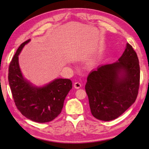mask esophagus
<instances>
[{
	"label": "esophagus",
	"instance_id": "34e87169",
	"mask_svg": "<svg viewBox=\"0 0 149 149\" xmlns=\"http://www.w3.org/2000/svg\"><path fill=\"white\" fill-rule=\"evenodd\" d=\"M81 86V84L79 83V82H75V83H74V87L75 88H77V89H78V88H80Z\"/></svg>",
	"mask_w": 149,
	"mask_h": 149
}]
</instances>
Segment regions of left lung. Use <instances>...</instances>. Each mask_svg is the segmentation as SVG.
<instances>
[{"label": "left lung", "mask_w": 149, "mask_h": 149, "mask_svg": "<svg viewBox=\"0 0 149 149\" xmlns=\"http://www.w3.org/2000/svg\"><path fill=\"white\" fill-rule=\"evenodd\" d=\"M140 79L136 52L127 43L118 61L100 66L88 75L85 90L92 115L103 121L118 118L135 102Z\"/></svg>", "instance_id": "1"}]
</instances>
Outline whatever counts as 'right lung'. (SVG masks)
Here are the masks:
<instances>
[{"instance_id": "add662e5", "label": "right lung", "mask_w": 149, "mask_h": 149, "mask_svg": "<svg viewBox=\"0 0 149 149\" xmlns=\"http://www.w3.org/2000/svg\"><path fill=\"white\" fill-rule=\"evenodd\" d=\"M29 41L21 44L10 62L9 84L15 105L22 115L34 122H49L61 113L72 83L67 79H57L45 86L37 88L25 80L19 68L18 55Z\"/></svg>"}]
</instances>
